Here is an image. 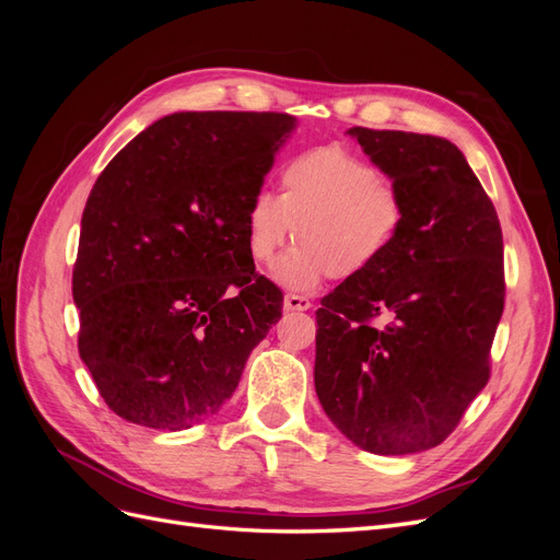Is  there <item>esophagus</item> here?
<instances>
[{"mask_svg":"<svg viewBox=\"0 0 560 560\" xmlns=\"http://www.w3.org/2000/svg\"><path fill=\"white\" fill-rule=\"evenodd\" d=\"M313 306L308 296L284 294V311H308Z\"/></svg>","mask_w":560,"mask_h":560,"instance_id":"34e87169","label":"esophagus"}]
</instances>
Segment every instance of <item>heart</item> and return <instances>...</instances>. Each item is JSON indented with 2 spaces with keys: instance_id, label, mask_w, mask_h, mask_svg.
<instances>
[{
  "instance_id": "1",
  "label": "heart",
  "mask_w": 560,
  "mask_h": 560,
  "mask_svg": "<svg viewBox=\"0 0 560 560\" xmlns=\"http://www.w3.org/2000/svg\"><path fill=\"white\" fill-rule=\"evenodd\" d=\"M296 247L276 280L308 292L327 276L352 280L393 249L406 226L401 186L341 144L315 147L280 167L278 198L254 194L245 214L249 259L266 266L290 238Z\"/></svg>"
}]
</instances>
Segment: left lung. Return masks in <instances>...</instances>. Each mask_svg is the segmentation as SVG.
<instances>
[{"instance_id": "obj_1", "label": "left lung", "mask_w": 560, "mask_h": 560, "mask_svg": "<svg viewBox=\"0 0 560 560\" xmlns=\"http://www.w3.org/2000/svg\"><path fill=\"white\" fill-rule=\"evenodd\" d=\"M406 196L397 245L317 308L315 393L352 444L434 448L490 378L504 311L502 229L463 151L404 130H348Z\"/></svg>"}]
</instances>
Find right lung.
Listing matches in <instances>:
<instances>
[{
  "label": "right lung",
  "instance_id": "add662e5",
  "mask_svg": "<svg viewBox=\"0 0 560 560\" xmlns=\"http://www.w3.org/2000/svg\"><path fill=\"white\" fill-rule=\"evenodd\" d=\"M292 128L280 112H179L100 173L72 296L79 354L116 416L167 432L206 420L282 317V292L247 254L245 214Z\"/></svg>",
  "mask_w": 560,
  "mask_h": 560
}]
</instances>
